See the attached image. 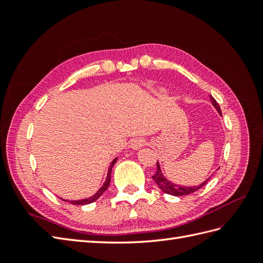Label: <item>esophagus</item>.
Listing matches in <instances>:
<instances>
[{
  "instance_id": "1",
  "label": "esophagus",
  "mask_w": 263,
  "mask_h": 263,
  "mask_svg": "<svg viewBox=\"0 0 263 263\" xmlns=\"http://www.w3.org/2000/svg\"><path fill=\"white\" fill-rule=\"evenodd\" d=\"M146 139L143 138H137V139H133V140L130 142V148L138 150V149H141L143 146H146Z\"/></svg>"
}]
</instances>
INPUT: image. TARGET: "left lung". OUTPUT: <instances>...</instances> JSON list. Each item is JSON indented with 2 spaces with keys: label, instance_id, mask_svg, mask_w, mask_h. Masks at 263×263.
Wrapping results in <instances>:
<instances>
[{
  "label": "left lung",
  "instance_id": "8db88e82",
  "mask_svg": "<svg viewBox=\"0 0 263 263\" xmlns=\"http://www.w3.org/2000/svg\"><path fill=\"white\" fill-rule=\"evenodd\" d=\"M210 99H211L212 105H214L215 108L218 110V113L221 115L220 107H219V105H218V103L216 102V99L212 97V96H210ZM209 178H206V181H204L203 183H201L200 185H197V186L187 187V186L177 185V184L172 183V182H170L168 180H167L166 177H164L163 173H161V171H160V167H159L158 161H157V170H156V173L153 175V180L156 182V184H157L158 187L161 190V191H163L164 193H167V194L175 195V197H181V195H187V194H191V193H193L195 191H198L199 189L202 187L204 184L209 181Z\"/></svg>",
  "mask_w": 263,
  "mask_h": 263
}]
</instances>
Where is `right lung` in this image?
<instances>
[{"instance_id":"1","label":"right lung","mask_w":263,"mask_h":263,"mask_svg":"<svg viewBox=\"0 0 263 263\" xmlns=\"http://www.w3.org/2000/svg\"><path fill=\"white\" fill-rule=\"evenodd\" d=\"M116 160H117V158H115L113 161H111V164H110L109 168H108L107 177H106L104 185L99 189V191H98L96 194H93L92 197L88 198V199H83V200H77V201H68V200H63V201H68V202H70V203H72V204H79V205H81V204H88V203H91V202H93V201H96V200L100 197V195H102V194L106 191V190H107V187H108V185H109V182H110V174H111V168H113V166H114V164L116 163Z\"/></svg>"}]
</instances>
